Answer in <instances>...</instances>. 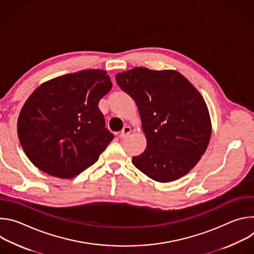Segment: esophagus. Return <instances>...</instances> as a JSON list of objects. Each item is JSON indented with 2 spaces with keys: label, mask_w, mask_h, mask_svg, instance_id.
<instances>
[{
  "label": "esophagus",
  "mask_w": 254,
  "mask_h": 254,
  "mask_svg": "<svg viewBox=\"0 0 254 254\" xmlns=\"http://www.w3.org/2000/svg\"><path fill=\"white\" fill-rule=\"evenodd\" d=\"M130 131H131V128H130L129 127H125L123 128V130L121 131L120 136H121L122 138H126V137L128 136V134L130 133Z\"/></svg>",
  "instance_id": "1"
}]
</instances>
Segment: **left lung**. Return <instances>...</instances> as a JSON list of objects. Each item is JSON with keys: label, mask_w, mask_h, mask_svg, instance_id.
Returning <instances> with one entry per match:
<instances>
[{"label": "left lung", "mask_w": 254, "mask_h": 254, "mask_svg": "<svg viewBox=\"0 0 254 254\" xmlns=\"http://www.w3.org/2000/svg\"><path fill=\"white\" fill-rule=\"evenodd\" d=\"M135 102L147 148L132 157L140 172L161 183L186 175L205 153L211 136L207 105L199 91L174 70L136 67L116 75Z\"/></svg>", "instance_id": "left-lung-1"}]
</instances>
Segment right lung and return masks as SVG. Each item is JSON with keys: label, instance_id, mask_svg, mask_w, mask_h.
I'll return each mask as SVG.
<instances>
[{"label": "right lung", "instance_id": "add662e5", "mask_svg": "<svg viewBox=\"0 0 254 254\" xmlns=\"http://www.w3.org/2000/svg\"><path fill=\"white\" fill-rule=\"evenodd\" d=\"M113 87L103 70H83L49 80L22 107L18 136L41 171L70 179L93 165L115 135L105 127L99 100Z\"/></svg>", "mask_w": 254, "mask_h": 254}]
</instances>
